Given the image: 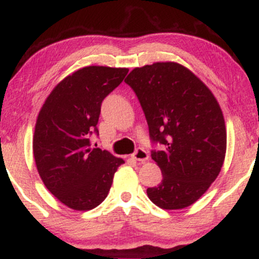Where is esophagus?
Returning <instances> with one entry per match:
<instances>
[{
    "instance_id": "obj_1",
    "label": "esophagus",
    "mask_w": 259,
    "mask_h": 259,
    "mask_svg": "<svg viewBox=\"0 0 259 259\" xmlns=\"http://www.w3.org/2000/svg\"><path fill=\"white\" fill-rule=\"evenodd\" d=\"M132 158H133V159L138 160V162L143 163V162H146V160H148L149 154H148V152L146 151V149L137 148L135 151V153H133V154H132Z\"/></svg>"
}]
</instances>
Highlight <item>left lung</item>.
Wrapping results in <instances>:
<instances>
[{
  "label": "left lung",
  "instance_id": "1",
  "mask_svg": "<svg viewBox=\"0 0 259 259\" xmlns=\"http://www.w3.org/2000/svg\"><path fill=\"white\" fill-rule=\"evenodd\" d=\"M135 91L149 128L152 159L163 180L147 189L165 210L190 206L215 182L226 154V128L206 85L177 63L136 68L124 80Z\"/></svg>",
  "mask_w": 259,
  "mask_h": 259
}]
</instances>
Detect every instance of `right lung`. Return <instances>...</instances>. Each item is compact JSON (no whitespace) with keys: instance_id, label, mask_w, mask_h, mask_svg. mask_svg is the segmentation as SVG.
I'll use <instances>...</instances> for the list:
<instances>
[{"instance_id":"obj_1","label":"right lung","mask_w":259,"mask_h":259,"mask_svg":"<svg viewBox=\"0 0 259 259\" xmlns=\"http://www.w3.org/2000/svg\"><path fill=\"white\" fill-rule=\"evenodd\" d=\"M126 68L86 66L66 76L44 102L33 138V154L44 185L64 205L91 210L106 199L113 174L124 162L91 148L99 136L101 105L123 81Z\"/></svg>"}]
</instances>
